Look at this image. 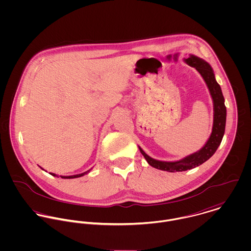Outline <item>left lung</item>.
Returning a JSON list of instances; mask_svg holds the SVG:
<instances>
[{
    "mask_svg": "<svg viewBox=\"0 0 251 251\" xmlns=\"http://www.w3.org/2000/svg\"><path fill=\"white\" fill-rule=\"evenodd\" d=\"M184 63H186L188 66L194 68L197 72L200 73L202 78L204 79L211 98L213 100L214 104V123H213V128L212 133L207 140L205 145L197 151L179 159L176 161H162L157 160L150 155H148L140 146H138L140 152L143 154L147 162L153 168L167 171V172H182L186 170H190L192 168H195L201 164H203L205 161H207L209 158H211L217 148L222 141L224 131H225V125H226V107L224 104V98L222 95L221 88L219 84L215 80V72L212 69L211 65L206 62L205 60L194 56L192 54L188 55L187 59H183Z\"/></svg>",
    "mask_w": 251,
    "mask_h": 251,
    "instance_id": "1",
    "label": "left lung"
}]
</instances>
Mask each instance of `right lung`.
<instances>
[{
	"label": "right lung",
	"mask_w": 251,
	"mask_h": 251,
	"mask_svg": "<svg viewBox=\"0 0 251 251\" xmlns=\"http://www.w3.org/2000/svg\"><path fill=\"white\" fill-rule=\"evenodd\" d=\"M40 167V166H39ZM42 170H44L42 167H40ZM93 168H91L90 170H88V171H86V172H84V173H81V174H76V175H72V176H60L62 179H75V178H79V177H82V176H84V175H86V174H88V173H90V171L92 170ZM45 171V170H44ZM50 175H52V176H54V177H58V175H56V174H54V173H49Z\"/></svg>",
	"instance_id": "right-lung-1"
}]
</instances>
